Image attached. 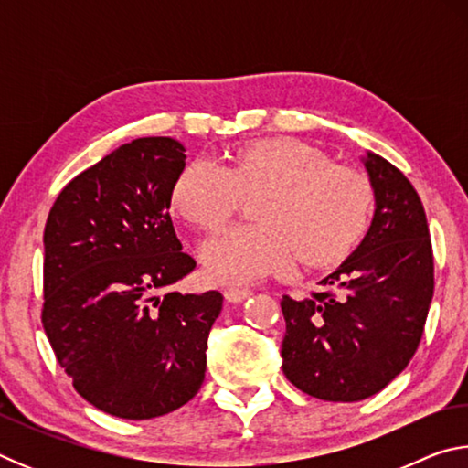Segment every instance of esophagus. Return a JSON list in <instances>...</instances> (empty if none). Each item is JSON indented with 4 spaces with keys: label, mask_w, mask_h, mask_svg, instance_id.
Listing matches in <instances>:
<instances>
[{
    "label": "esophagus",
    "mask_w": 468,
    "mask_h": 468,
    "mask_svg": "<svg viewBox=\"0 0 468 468\" xmlns=\"http://www.w3.org/2000/svg\"><path fill=\"white\" fill-rule=\"evenodd\" d=\"M251 289L248 287H227L225 289V299L231 301V303H239V301L251 297Z\"/></svg>",
    "instance_id": "esophagus-1"
}]
</instances>
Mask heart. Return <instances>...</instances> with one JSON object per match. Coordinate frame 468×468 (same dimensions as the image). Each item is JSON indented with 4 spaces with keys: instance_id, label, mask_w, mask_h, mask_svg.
Returning <instances> with one entry per match:
<instances>
[{
    "instance_id": "obj_1",
    "label": "heart",
    "mask_w": 468,
    "mask_h": 468,
    "mask_svg": "<svg viewBox=\"0 0 468 468\" xmlns=\"http://www.w3.org/2000/svg\"><path fill=\"white\" fill-rule=\"evenodd\" d=\"M258 223L229 227L202 243V262L217 282H248L289 272L295 258L326 266L351 251L367 229L369 181L357 169L330 163L320 148L295 138L258 140L220 165L196 158L171 189L177 215L215 229L256 196Z\"/></svg>"
}]
</instances>
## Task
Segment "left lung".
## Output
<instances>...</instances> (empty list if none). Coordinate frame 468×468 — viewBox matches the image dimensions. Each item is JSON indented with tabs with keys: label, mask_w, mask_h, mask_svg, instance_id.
<instances>
[{
	"label": "left lung",
	"mask_w": 468,
	"mask_h": 468,
	"mask_svg": "<svg viewBox=\"0 0 468 468\" xmlns=\"http://www.w3.org/2000/svg\"><path fill=\"white\" fill-rule=\"evenodd\" d=\"M376 210L359 248L322 291L282 295L281 355L292 386L314 399L357 402L409 366L433 297V251L421 197L374 153L363 156Z\"/></svg>",
	"instance_id": "8db88e82"
}]
</instances>
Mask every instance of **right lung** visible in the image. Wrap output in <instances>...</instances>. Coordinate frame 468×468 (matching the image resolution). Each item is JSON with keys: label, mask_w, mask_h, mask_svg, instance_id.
Listing matches in <instances>:
<instances>
[{"label": "right lung", "mask_w": 468, "mask_h": 468, "mask_svg": "<svg viewBox=\"0 0 468 468\" xmlns=\"http://www.w3.org/2000/svg\"><path fill=\"white\" fill-rule=\"evenodd\" d=\"M186 167L173 138H138L61 189L45 225L43 328L76 392L142 421L200 390L223 295L171 284L196 268L181 251L171 189Z\"/></svg>", "instance_id": "1"}]
</instances>
